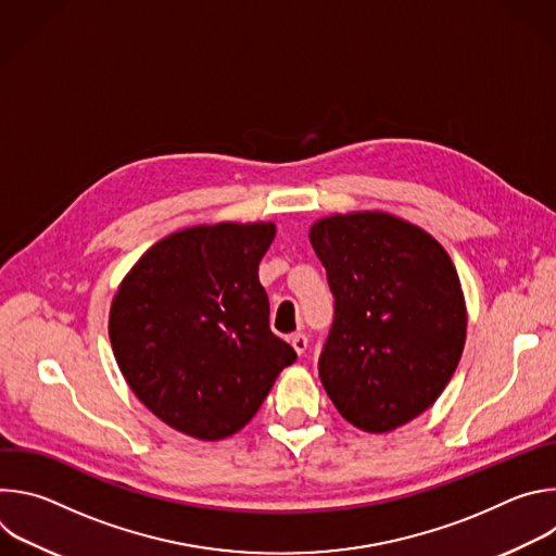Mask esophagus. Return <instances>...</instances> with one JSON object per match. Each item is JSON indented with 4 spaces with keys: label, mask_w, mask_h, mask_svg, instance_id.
<instances>
[{
    "label": "esophagus",
    "mask_w": 556,
    "mask_h": 556,
    "mask_svg": "<svg viewBox=\"0 0 556 556\" xmlns=\"http://www.w3.org/2000/svg\"><path fill=\"white\" fill-rule=\"evenodd\" d=\"M290 345L294 348V352H296V354H303V352L307 350V337H305V334H301V332H296V334H292V337H290Z\"/></svg>",
    "instance_id": "esophagus-1"
}]
</instances>
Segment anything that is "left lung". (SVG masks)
<instances>
[{"instance_id":"obj_1","label":"left lung","mask_w":556,"mask_h":556,"mask_svg":"<svg viewBox=\"0 0 556 556\" xmlns=\"http://www.w3.org/2000/svg\"><path fill=\"white\" fill-rule=\"evenodd\" d=\"M309 244L334 294L319 356L330 401L367 433L407 425L438 401L466 341L448 253L420 226L380 211L314 222Z\"/></svg>"}]
</instances>
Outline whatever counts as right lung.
<instances>
[{"label": "right lung", "mask_w": 556, "mask_h": 556, "mask_svg": "<svg viewBox=\"0 0 556 556\" xmlns=\"http://www.w3.org/2000/svg\"><path fill=\"white\" fill-rule=\"evenodd\" d=\"M273 222L167 235L121 281L110 309L116 363L138 401L198 440L240 431L296 352L268 326L260 262Z\"/></svg>", "instance_id": "right-lung-1"}]
</instances>
